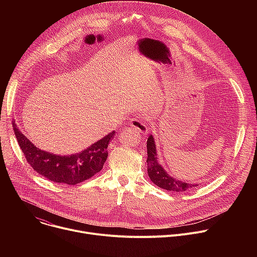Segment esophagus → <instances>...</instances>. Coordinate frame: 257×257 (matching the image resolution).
I'll use <instances>...</instances> for the list:
<instances>
[{
  "mask_svg": "<svg viewBox=\"0 0 257 257\" xmlns=\"http://www.w3.org/2000/svg\"><path fill=\"white\" fill-rule=\"evenodd\" d=\"M130 126L133 127L137 132L142 133V134H148V132H149L148 123H146L144 120L132 119L130 121Z\"/></svg>",
  "mask_w": 257,
  "mask_h": 257,
  "instance_id": "obj_1",
  "label": "esophagus"
}]
</instances>
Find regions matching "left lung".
Returning a JSON list of instances; mask_svg holds the SVG:
<instances>
[{
    "mask_svg": "<svg viewBox=\"0 0 257 257\" xmlns=\"http://www.w3.org/2000/svg\"><path fill=\"white\" fill-rule=\"evenodd\" d=\"M148 173L151 180L157 186L168 191L174 192H184L189 188H195L198 186V183L189 184L187 182H183L177 178L170 176L163 166L159 163L157 145L153 135H150L148 139Z\"/></svg>",
    "mask_w": 257,
    "mask_h": 257,
    "instance_id": "8db88e82",
    "label": "left lung"
}]
</instances>
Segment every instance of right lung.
<instances>
[{
  "label": "right lung",
  "mask_w": 257,
  "mask_h": 257,
  "mask_svg": "<svg viewBox=\"0 0 257 257\" xmlns=\"http://www.w3.org/2000/svg\"><path fill=\"white\" fill-rule=\"evenodd\" d=\"M14 132L26 161L35 172L55 183L76 185L98 173L107 158V145L115 131L77 154L61 156L36 148L14 123Z\"/></svg>",
  "instance_id": "add662e5"
}]
</instances>
